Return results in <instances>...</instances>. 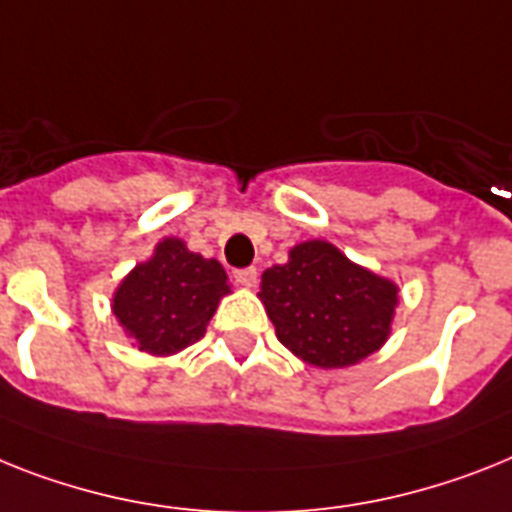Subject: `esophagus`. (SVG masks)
<instances>
[{"mask_svg": "<svg viewBox=\"0 0 512 512\" xmlns=\"http://www.w3.org/2000/svg\"><path fill=\"white\" fill-rule=\"evenodd\" d=\"M232 277H235V282L243 287H256V280H259V272L253 269V266H246V269H235L232 272Z\"/></svg>", "mask_w": 512, "mask_h": 512, "instance_id": "1", "label": "esophagus"}]
</instances>
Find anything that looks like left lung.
Masks as SVG:
<instances>
[{
  "label": "left lung",
  "instance_id": "1",
  "mask_svg": "<svg viewBox=\"0 0 512 512\" xmlns=\"http://www.w3.org/2000/svg\"><path fill=\"white\" fill-rule=\"evenodd\" d=\"M259 298L293 356L316 369H345L387 342L400 287L316 238L261 274Z\"/></svg>",
  "mask_w": 512,
  "mask_h": 512
}]
</instances>
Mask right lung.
<instances>
[{
    "label": "right lung",
    "instance_id": "add662e5",
    "mask_svg": "<svg viewBox=\"0 0 512 512\" xmlns=\"http://www.w3.org/2000/svg\"><path fill=\"white\" fill-rule=\"evenodd\" d=\"M227 293L230 282L217 259L188 251L180 238H164L117 285L112 314L135 348L167 358L204 337Z\"/></svg>",
    "mask_w": 512,
    "mask_h": 512
}]
</instances>
